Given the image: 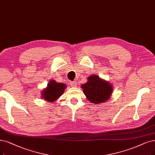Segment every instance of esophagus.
<instances>
[{"label":"esophagus","instance_id":"obj_1","mask_svg":"<svg viewBox=\"0 0 155 155\" xmlns=\"http://www.w3.org/2000/svg\"><path fill=\"white\" fill-rule=\"evenodd\" d=\"M70 84L71 87H74V86H75V85H76V82L75 81H71L70 82Z\"/></svg>","mask_w":155,"mask_h":155}]
</instances>
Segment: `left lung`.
Here are the masks:
<instances>
[{"instance_id": "8db88e82", "label": "left lung", "mask_w": 155, "mask_h": 155, "mask_svg": "<svg viewBox=\"0 0 155 155\" xmlns=\"http://www.w3.org/2000/svg\"><path fill=\"white\" fill-rule=\"evenodd\" d=\"M82 87L87 98L95 104L108 100L112 91V85L97 75L89 77L88 82L82 85Z\"/></svg>"}]
</instances>
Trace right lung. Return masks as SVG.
Masks as SVG:
<instances>
[{
	"mask_svg": "<svg viewBox=\"0 0 155 155\" xmlns=\"http://www.w3.org/2000/svg\"><path fill=\"white\" fill-rule=\"evenodd\" d=\"M66 88V85L51 81L48 84L47 89L43 91V98L49 102H53L62 95Z\"/></svg>",
	"mask_w": 155,
	"mask_h": 155,
	"instance_id": "add662e5",
	"label": "right lung"
}]
</instances>
